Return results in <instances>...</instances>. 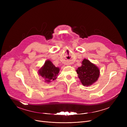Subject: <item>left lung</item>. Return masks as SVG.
Wrapping results in <instances>:
<instances>
[{
    "label": "left lung",
    "instance_id": "obj_1",
    "mask_svg": "<svg viewBox=\"0 0 127 127\" xmlns=\"http://www.w3.org/2000/svg\"><path fill=\"white\" fill-rule=\"evenodd\" d=\"M80 82L84 86H89L97 80L99 76V68L94 64L84 59L82 66L76 70Z\"/></svg>",
    "mask_w": 127,
    "mask_h": 127
}]
</instances>
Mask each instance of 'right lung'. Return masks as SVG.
<instances>
[{"instance_id": "obj_1", "label": "right lung", "mask_w": 127, "mask_h": 127, "mask_svg": "<svg viewBox=\"0 0 127 127\" xmlns=\"http://www.w3.org/2000/svg\"><path fill=\"white\" fill-rule=\"evenodd\" d=\"M60 70L59 67H56L49 60L45 61L44 65L39 70V74L43 77L48 83L51 80H54L57 77Z\"/></svg>"}]
</instances>
